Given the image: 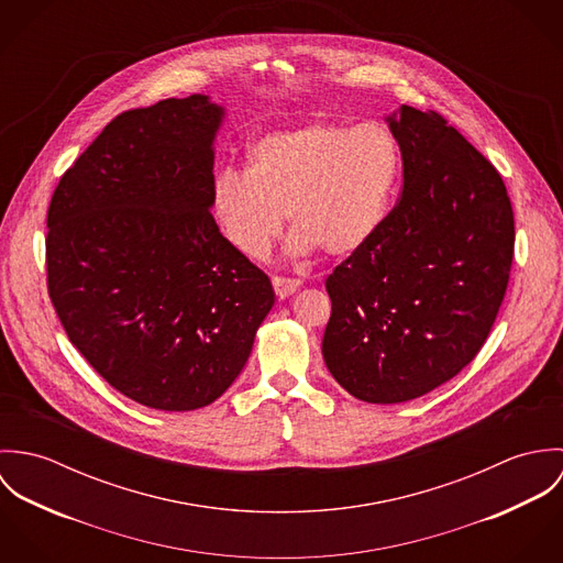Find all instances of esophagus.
<instances>
[{"label": "esophagus", "mask_w": 563, "mask_h": 563, "mask_svg": "<svg viewBox=\"0 0 563 563\" xmlns=\"http://www.w3.org/2000/svg\"><path fill=\"white\" fill-rule=\"evenodd\" d=\"M273 288L279 299H288L290 295H295L301 288V282L288 279V277H273Z\"/></svg>", "instance_id": "obj_1"}]
</instances>
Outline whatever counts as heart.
Returning <instances> with one entry per match:
<instances>
[{
	"mask_svg": "<svg viewBox=\"0 0 563 563\" xmlns=\"http://www.w3.org/2000/svg\"><path fill=\"white\" fill-rule=\"evenodd\" d=\"M399 168L386 125L314 121L257 139L246 173L217 175L210 208L223 239L249 260L268 253L286 214L295 255L349 257L384 225Z\"/></svg>",
	"mask_w": 563,
	"mask_h": 563,
	"instance_id": "heart-1",
	"label": "heart"
}]
</instances>
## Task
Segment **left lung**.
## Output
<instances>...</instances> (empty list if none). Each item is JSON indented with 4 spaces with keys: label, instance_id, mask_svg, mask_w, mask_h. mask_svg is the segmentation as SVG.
<instances>
[{
    "label": "left lung",
    "instance_id": "8db88e82",
    "mask_svg": "<svg viewBox=\"0 0 563 563\" xmlns=\"http://www.w3.org/2000/svg\"><path fill=\"white\" fill-rule=\"evenodd\" d=\"M402 161L395 210L327 277L322 357L355 399L405 402L475 360L503 303L514 212L498 170L438 112L388 119Z\"/></svg>",
    "mask_w": 563,
    "mask_h": 563
}]
</instances>
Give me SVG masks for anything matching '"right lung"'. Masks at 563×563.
<instances>
[{"label": "right lung", "mask_w": 563, "mask_h": 563, "mask_svg": "<svg viewBox=\"0 0 563 563\" xmlns=\"http://www.w3.org/2000/svg\"><path fill=\"white\" fill-rule=\"evenodd\" d=\"M223 119L208 95L119 114L47 212V288L69 340L112 388L162 411L217 401L275 303L210 212Z\"/></svg>", "instance_id": "right-lung-1"}]
</instances>
